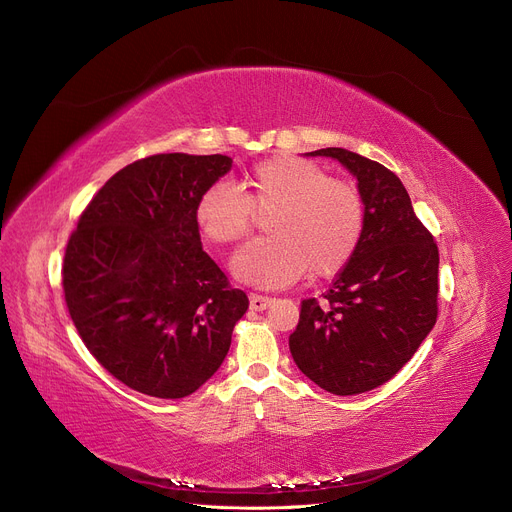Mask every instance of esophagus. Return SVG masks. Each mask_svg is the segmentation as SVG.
<instances>
[{
  "mask_svg": "<svg viewBox=\"0 0 512 512\" xmlns=\"http://www.w3.org/2000/svg\"><path fill=\"white\" fill-rule=\"evenodd\" d=\"M272 305V299L270 297H263V294H251L249 297V307L253 311H263Z\"/></svg>",
  "mask_w": 512,
  "mask_h": 512,
  "instance_id": "1",
  "label": "esophagus"
}]
</instances>
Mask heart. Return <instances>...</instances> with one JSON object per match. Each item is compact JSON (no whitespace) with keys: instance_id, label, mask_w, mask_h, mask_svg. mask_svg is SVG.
Returning a JSON list of instances; mask_svg holds the SVG:
<instances>
[{"instance_id":"obj_1","label":"heart","mask_w":512,"mask_h":512,"mask_svg":"<svg viewBox=\"0 0 512 512\" xmlns=\"http://www.w3.org/2000/svg\"><path fill=\"white\" fill-rule=\"evenodd\" d=\"M242 191L226 182L207 186L195 203L199 232L230 245L245 236L255 211L265 213L267 236L247 242L232 257L236 280L257 288L332 276L353 259L365 232L363 199L353 184L328 178L315 161L294 155L270 157L242 178Z\"/></svg>"}]
</instances>
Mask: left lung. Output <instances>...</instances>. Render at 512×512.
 Segmentation results:
<instances>
[{"mask_svg":"<svg viewBox=\"0 0 512 512\" xmlns=\"http://www.w3.org/2000/svg\"><path fill=\"white\" fill-rule=\"evenodd\" d=\"M305 155L332 157L357 178L365 232L321 301L301 303L288 344L311 382L353 396L386 384L436 326L440 255L394 172L340 147Z\"/></svg>","mask_w":512,"mask_h":512,"instance_id":"left-lung-1","label":"left lung"}]
</instances>
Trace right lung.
<instances>
[{
  "label": "right lung",
  "mask_w": 512,
  "mask_h": 512,
  "mask_svg": "<svg viewBox=\"0 0 512 512\" xmlns=\"http://www.w3.org/2000/svg\"><path fill=\"white\" fill-rule=\"evenodd\" d=\"M228 155L159 153L122 168L72 232L62 284L91 355L128 388L184 398L224 363L247 294L203 251L195 203Z\"/></svg>",
  "instance_id": "obj_1"
}]
</instances>
